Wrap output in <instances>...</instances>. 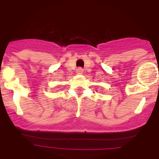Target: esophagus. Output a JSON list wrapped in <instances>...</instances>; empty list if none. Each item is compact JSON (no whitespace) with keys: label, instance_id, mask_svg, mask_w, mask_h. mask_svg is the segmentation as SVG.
I'll list each match as a JSON object with an SVG mask.
<instances>
[{"label":"esophagus","instance_id":"1","mask_svg":"<svg viewBox=\"0 0 159 159\" xmlns=\"http://www.w3.org/2000/svg\"><path fill=\"white\" fill-rule=\"evenodd\" d=\"M76 72L77 74H82L84 72V69H83L82 67H78L76 69Z\"/></svg>","mask_w":159,"mask_h":159}]
</instances>
